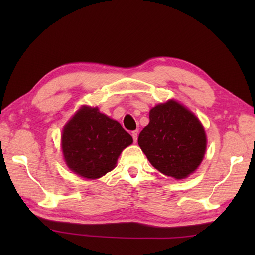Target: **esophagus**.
I'll use <instances>...</instances> for the list:
<instances>
[{"instance_id":"obj_1","label":"esophagus","mask_w":255,"mask_h":255,"mask_svg":"<svg viewBox=\"0 0 255 255\" xmlns=\"http://www.w3.org/2000/svg\"><path fill=\"white\" fill-rule=\"evenodd\" d=\"M138 133H139V131H138V130H134V131H132V132H131V136H132V139H133V142H137V140H138Z\"/></svg>"}]
</instances>
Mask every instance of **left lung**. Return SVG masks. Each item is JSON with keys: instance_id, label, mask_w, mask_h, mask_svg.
<instances>
[{"instance_id": "obj_1", "label": "left lung", "mask_w": 255, "mask_h": 255, "mask_svg": "<svg viewBox=\"0 0 255 255\" xmlns=\"http://www.w3.org/2000/svg\"><path fill=\"white\" fill-rule=\"evenodd\" d=\"M150 122L138 144L150 163L164 175L183 180L202 163L207 138L199 119L174 100L151 108Z\"/></svg>"}]
</instances>
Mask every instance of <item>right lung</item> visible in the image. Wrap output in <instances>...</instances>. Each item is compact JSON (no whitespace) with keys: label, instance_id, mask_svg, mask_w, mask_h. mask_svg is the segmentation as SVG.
Listing matches in <instances>:
<instances>
[{"label":"right lung","instance_id":"right-lung-1","mask_svg":"<svg viewBox=\"0 0 255 255\" xmlns=\"http://www.w3.org/2000/svg\"><path fill=\"white\" fill-rule=\"evenodd\" d=\"M132 137L117 121L83 105L64 125L61 136L63 158L75 174L96 180L116 166L123 150Z\"/></svg>","mask_w":255,"mask_h":255}]
</instances>
